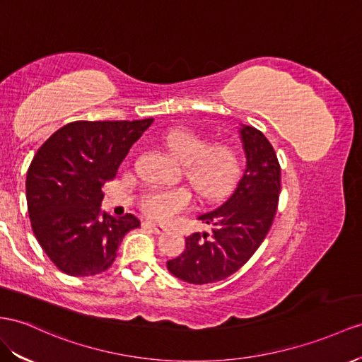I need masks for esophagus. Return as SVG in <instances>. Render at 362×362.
Returning <instances> with one entry per match:
<instances>
[{"mask_svg":"<svg viewBox=\"0 0 362 362\" xmlns=\"http://www.w3.org/2000/svg\"><path fill=\"white\" fill-rule=\"evenodd\" d=\"M142 225H144L145 228H148V229H151L153 233H156V234H162V233H165V230H166V228H165V226H162V225H156V223H153V221H150V220L144 221Z\"/></svg>","mask_w":362,"mask_h":362,"instance_id":"esophagus-1","label":"esophagus"}]
</instances>
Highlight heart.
<instances>
[{
  "mask_svg": "<svg viewBox=\"0 0 362 362\" xmlns=\"http://www.w3.org/2000/svg\"><path fill=\"white\" fill-rule=\"evenodd\" d=\"M165 146L185 165V175L203 200H218L233 187L237 157L229 146H211L206 139L189 129L166 134ZM189 206L191 194L187 189H154L142 199L144 211L159 221H168Z\"/></svg>",
  "mask_w": 362,
  "mask_h": 362,
  "instance_id": "obj_1",
  "label": "heart"
}]
</instances>
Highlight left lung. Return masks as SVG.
<instances>
[{"label":"left lung","mask_w":362,"mask_h":362,"mask_svg":"<svg viewBox=\"0 0 362 362\" xmlns=\"http://www.w3.org/2000/svg\"><path fill=\"white\" fill-rule=\"evenodd\" d=\"M246 168L235 191L217 209L199 216L209 233L185 238V251L166 262L180 280L208 284L235 274L254 255L276 214L281 170L271 142L257 128L240 127Z\"/></svg>","instance_id":"left-lung-1"}]
</instances>
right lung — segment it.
I'll use <instances>...</instances> for the list:
<instances>
[{
    "instance_id": "1",
    "label": "right lung",
    "mask_w": 362,
    "mask_h": 362,
    "mask_svg": "<svg viewBox=\"0 0 362 362\" xmlns=\"http://www.w3.org/2000/svg\"><path fill=\"white\" fill-rule=\"evenodd\" d=\"M154 119L76 120L45 141L27 171V209L36 240L62 272L88 276L113 264L124 235L141 221L100 209L102 187Z\"/></svg>"
}]
</instances>
